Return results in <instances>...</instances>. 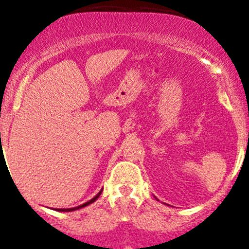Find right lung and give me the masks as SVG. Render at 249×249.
Instances as JSON below:
<instances>
[{
	"label": "right lung",
	"instance_id": "right-lung-1",
	"mask_svg": "<svg viewBox=\"0 0 249 249\" xmlns=\"http://www.w3.org/2000/svg\"><path fill=\"white\" fill-rule=\"evenodd\" d=\"M102 190H103V188H102ZM102 190H101L100 192L97 193V195L94 196L93 198L89 199V202H86V203L81 204V206L73 207V208H56V211H58V212H72V211H76V210H80V208H83V207H86V206H89V204L93 203V202L96 201V199H97L98 197H100V196H101V193H102Z\"/></svg>",
	"mask_w": 249,
	"mask_h": 249
}]
</instances>
